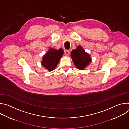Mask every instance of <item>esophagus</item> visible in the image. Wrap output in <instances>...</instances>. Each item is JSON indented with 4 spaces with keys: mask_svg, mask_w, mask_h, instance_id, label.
Returning <instances> with one entry per match:
<instances>
[{
    "mask_svg": "<svg viewBox=\"0 0 129 129\" xmlns=\"http://www.w3.org/2000/svg\"><path fill=\"white\" fill-rule=\"evenodd\" d=\"M64 53H65V54L66 55V56H68L69 54V51L68 50H65L64 51Z\"/></svg>",
    "mask_w": 129,
    "mask_h": 129,
    "instance_id": "obj_1",
    "label": "esophagus"
}]
</instances>
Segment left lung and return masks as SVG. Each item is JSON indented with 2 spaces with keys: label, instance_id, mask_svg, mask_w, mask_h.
<instances>
[{
  "label": "left lung",
  "instance_id": "1",
  "mask_svg": "<svg viewBox=\"0 0 129 129\" xmlns=\"http://www.w3.org/2000/svg\"><path fill=\"white\" fill-rule=\"evenodd\" d=\"M71 57L75 66L80 70H84L91 62L90 55L81 46H77L71 52Z\"/></svg>",
  "mask_w": 129,
  "mask_h": 129
}]
</instances>
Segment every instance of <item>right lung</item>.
I'll return each instance as SVG.
<instances>
[{
  "label": "right lung",
  "instance_id": "1",
  "mask_svg": "<svg viewBox=\"0 0 129 129\" xmlns=\"http://www.w3.org/2000/svg\"><path fill=\"white\" fill-rule=\"evenodd\" d=\"M64 53L62 48L58 50L50 48L44 55L42 58L41 64L42 66L49 71L54 70L56 68Z\"/></svg>",
  "mask_w": 129,
  "mask_h": 129
}]
</instances>
